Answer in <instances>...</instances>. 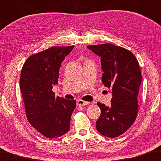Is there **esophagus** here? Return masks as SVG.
Listing matches in <instances>:
<instances>
[{
  "mask_svg": "<svg viewBox=\"0 0 161 161\" xmlns=\"http://www.w3.org/2000/svg\"><path fill=\"white\" fill-rule=\"evenodd\" d=\"M88 104H90V102L83 101V100H78L77 101V105H79V106L80 105H86Z\"/></svg>",
  "mask_w": 161,
  "mask_h": 161,
  "instance_id": "obj_1",
  "label": "esophagus"
}]
</instances>
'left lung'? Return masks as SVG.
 Instances as JSON below:
<instances>
[{"label": "left lung", "mask_w": 161, "mask_h": 161, "mask_svg": "<svg viewBox=\"0 0 161 161\" xmlns=\"http://www.w3.org/2000/svg\"><path fill=\"white\" fill-rule=\"evenodd\" d=\"M101 57L102 82L112 90L111 105L98 103L101 110L96 129L103 136L115 138L133 124L138 114V95L142 81L136 56L128 50L110 43L88 46Z\"/></svg>", "instance_id": "left-lung-1"}]
</instances>
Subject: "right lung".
<instances>
[{"instance_id": "obj_1", "label": "right lung", "mask_w": 161, "mask_h": 161, "mask_svg": "<svg viewBox=\"0 0 161 161\" xmlns=\"http://www.w3.org/2000/svg\"><path fill=\"white\" fill-rule=\"evenodd\" d=\"M73 48L54 46L37 53L26 60L21 70L20 87L26 117L48 138H58L70 129L76 101L56 97L52 89L58 83L62 61Z\"/></svg>"}]
</instances>
